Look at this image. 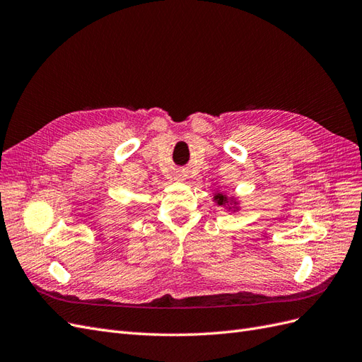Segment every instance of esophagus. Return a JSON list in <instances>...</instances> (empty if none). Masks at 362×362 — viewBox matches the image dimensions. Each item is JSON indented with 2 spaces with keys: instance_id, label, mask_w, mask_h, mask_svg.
Instances as JSON below:
<instances>
[{
  "instance_id": "esophagus-1",
  "label": "esophagus",
  "mask_w": 362,
  "mask_h": 362,
  "mask_svg": "<svg viewBox=\"0 0 362 362\" xmlns=\"http://www.w3.org/2000/svg\"><path fill=\"white\" fill-rule=\"evenodd\" d=\"M177 178H178L180 181H182V180H184V175H182V173H180V175H177Z\"/></svg>"
}]
</instances>
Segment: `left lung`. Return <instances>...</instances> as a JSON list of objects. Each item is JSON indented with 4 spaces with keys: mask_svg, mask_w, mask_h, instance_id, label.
<instances>
[{
    "mask_svg": "<svg viewBox=\"0 0 362 362\" xmlns=\"http://www.w3.org/2000/svg\"><path fill=\"white\" fill-rule=\"evenodd\" d=\"M214 199H216V202H217L218 205H226V204H228V198H226L225 194H222V193H216Z\"/></svg>",
    "mask_w": 362,
    "mask_h": 362,
    "instance_id": "8db88e82",
    "label": "left lung"
}]
</instances>
